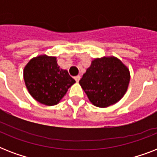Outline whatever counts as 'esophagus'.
Returning a JSON list of instances; mask_svg holds the SVG:
<instances>
[{
    "label": "esophagus",
    "instance_id": "obj_1",
    "mask_svg": "<svg viewBox=\"0 0 157 157\" xmlns=\"http://www.w3.org/2000/svg\"><path fill=\"white\" fill-rule=\"evenodd\" d=\"M74 79H75V81H76V82H79V81H80V79H81V76H76L74 77Z\"/></svg>",
    "mask_w": 157,
    "mask_h": 157
}]
</instances>
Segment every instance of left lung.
Masks as SVG:
<instances>
[{
  "label": "left lung",
  "instance_id": "left-lung-1",
  "mask_svg": "<svg viewBox=\"0 0 157 157\" xmlns=\"http://www.w3.org/2000/svg\"><path fill=\"white\" fill-rule=\"evenodd\" d=\"M129 81V70L121 60L115 56H103L92 60L79 83L90 103L103 108L123 98Z\"/></svg>",
  "mask_w": 157,
  "mask_h": 157
}]
</instances>
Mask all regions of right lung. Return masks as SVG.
Masks as SVG:
<instances>
[{
    "label": "right lung",
    "instance_id": "1",
    "mask_svg": "<svg viewBox=\"0 0 157 157\" xmlns=\"http://www.w3.org/2000/svg\"><path fill=\"white\" fill-rule=\"evenodd\" d=\"M25 86L35 100L46 106L61 101L76 81L57 63L55 56L41 54L34 57L23 69Z\"/></svg>",
    "mask_w": 157,
    "mask_h": 157
}]
</instances>
